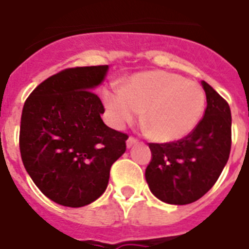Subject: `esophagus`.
<instances>
[{
  "label": "esophagus",
  "mask_w": 249,
  "mask_h": 249,
  "mask_svg": "<svg viewBox=\"0 0 249 249\" xmlns=\"http://www.w3.org/2000/svg\"><path fill=\"white\" fill-rule=\"evenodd\" d=\"M137 143H138V139H137V138L129 137V138H128V141H126V147L130 148V147H133V145H134V144H137Z\"/></svg>",
  "instance_id": "esophagus-1"
}]
</instances>
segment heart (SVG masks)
Returning <instances> with one entry per match:
<instances>
[{
    "label": "heart",
    "mask_w": 249,
    "mask_h": 249,
    "mask_svg": "<svg viewBox=\"0 0 249 249\" xmlns=\"http://www.w3.org/2000/svg\"><path fill=\"white\" fill-rule=\"evenodd\" d=\"M102 96L116 126L129 124L144 111V126L150 137L162 143L187 137L205 111L201 86L164 71L138 73L123 89H106Z\"/></svg>",
    "instance_id": "b5f03b06"
}]
</instances>
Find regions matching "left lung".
I'll list each match as a JSON object with an SVG mask.
<instances>
[{
	"label": "left lung",
	"instance_id": "left-lung-1",
	"mask_svg": "<svg viewBox=\"0 0 249 249\" xmlns=\"http://www.w3.org/2000/svg\"><path fill=\"white\" fill-rule=\"evenodd\" d=\"M206 95L204 116L187 137L170 143H149L152 160L145 179L156 197L186 205L199 200L218 181L231 147V107L202 81Z\"/></svg>",
	"mask_w": 249,
	"mask_h": 249
}]
</instances>
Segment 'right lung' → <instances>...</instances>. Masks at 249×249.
Listing matches in <instances>:
<instances>
[{
	"mask_svg": "<svg viewBox=\"0 0 249 249\" xmlns=\"http://www.w3.org/2000/svg\"><path fill=\"white\" fill-rule=\"evenodd\" d=\"M108 67H74L37 86L24 104L20 153L25 170L44 195L81 208L105 192L110 168L126 149L128 134L104 124L92 89Z\"/></svg>",
	"mask_w": 249,
	"mask_h": 249,
	"instance_id": "obj_1",
	"label": "right lung"
}]
</instances>
